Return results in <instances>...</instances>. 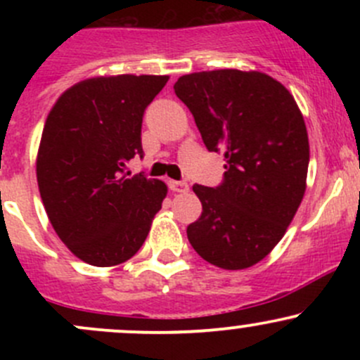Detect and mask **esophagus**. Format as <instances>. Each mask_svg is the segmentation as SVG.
Returning <instances> with one entry per match:
<instances>
[{"mask_svg": "<svg viewBox=\"0 0 360 360\" xmlns=\"http://www.w3.org/2000/svg\"><path fill=\"white\" fill-rule=\"evenodd\" d=\"M169 188L174 193H186V191L190 190L186 181H169Z\"/></svg>", "mask_w": 360, "mask_h": 360, "instance_id": "obj_1", "label": "esophagus"}]
</instances>
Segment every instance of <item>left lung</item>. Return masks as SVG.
<instances>
[{
    "label": "left lung",
    "instance_id": "obj_1",
    "mask_svg": "<svg viewBox=\"0 0 360 360\" xmlns=\"http://www.w3.org/2000/svg\"><path fill=\"white\" fill-rule=\"evenodd\" d=\"M174 90L207 150L226 160L219 186H193L202 216L188 226V240L214 266H252L281 242L303 200L310 160L303 115L291 92L259 71L191 72Z\"/></svg>",
    "mask_w": 360,
    "mask_h": 360
}]
</instances>
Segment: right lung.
Here are the masks:
<instances>
[{
  "label": "right lung",
  "instance_id": "add662e5",
  "mask_svg": "<svg viewBox=\"0 0 360 360\" xmlns=\"http://www.w3.org/2000/svg\"><path fill=\"white\" fill-rule=\"evenodd\" d=\"M167 82L155 75L83 79L49 112L36 158L39 195L56 233L85 263H125L162 209L167 184L130 177L127 162L143 157L144 110Z\"/></svg>",
  "mask_w": 360,
  "mask_h": 360
}]
</instances>
